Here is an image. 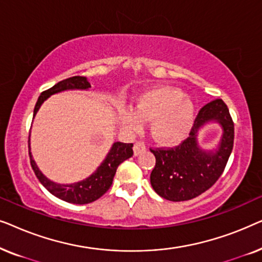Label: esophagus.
<instances>
[{
    "label": "esophagus",
    "mask_w": 262,
    "mask_h": 262,
    "mask_svg": "<svg viewBox=\"0 0 262 262\" xmlns=\"http://www.w3.org/2000/svg\"><path fill=\"white\" fill-rule=\"evenodd\" d=\"M145 150H146V146H145L144 143H142V142H137L134 145V154H135V156H138L139 154H142L143 151H145Z\"/></svg>",
    "instance_id": "obj_1"
}]
</instances>
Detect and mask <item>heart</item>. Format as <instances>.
Returning <instances> with one entry per match:
<instances>
[{"label":"heart","instance_id":"1","mask_svg":"<svg viewBox=\"0 0 262 262\" xmlns=\"http://www.w3.org/2000/svg\"><path fill=\"white\" fill-rule=\"evenodd\" d=\"M195 118L191 98L180 89L161 85L142 93L136 100L134 112L124 116L130 130H138L142 120L150 121V134L162 145H177L188 137Z\"/></svg>","mask_w":262,"mask_h":262}]
</instances>
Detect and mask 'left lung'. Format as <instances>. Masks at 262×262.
Returning a JSON list of instances; mask_svg holds the SVG:
<instances>
[{
    "label": "left lung",
    "mask_w": 262,
    "mask_h": 262,
    "mask_svg": "<svg viewBox=\"0 0 262 262\" xmlns=\"http://www.w3.org/2000/svg\"><path fill=\"white\" fill-rule=\"evenodd\" d=\"M209 122L221 125L224 134L213 150L198 144V134ZM234 145V123L222 99L206 103L196 116L189 137L171 149H150L156 164L150 182L157 194L170 202L195 198L214 185L223 173Z\"/></svg>",
    "instance_id": "obj_1"
}]
</instances>
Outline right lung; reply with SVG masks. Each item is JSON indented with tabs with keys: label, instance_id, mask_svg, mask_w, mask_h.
Masks as SVG:
<instances>
[{
	"label": "right lung",
	"instance_id": "add662e5",
	"mask_svg": "<svg viewBox=\"0 0 262 262\" xmlns=\"http://www.w3.org/2000/svg\"><path fill=\"white\" fill-rule=\"evenodd\" d=\"M91 88V83L87 80V77L83 76H74L69 77L67 80H63L58 82V83L53 85L52 88L48 89V91L42 92L40 96H39L37 103H35L33 118L35 114L40 108L42 102L46 99L57 93L64 92V91H87ZM134 144L132 143H121L116 142L113 143L112 148L107 154L105 160L102 161L101 164L98 167L94 173L85 178L84 180H81L78 182H74V184H57L53 182L45 177L39 169L37 163L33 160L31 154V144L30 139H28V149H30V160L31 166L33 168L35 177L39 179L41 185L48 189V191L53 194L57 198L64 200L67 203L71 204H89L95 202L100 196H102L105 193L108 191V188L112 185L113 178L116 175L117 168L120 163H123L125 160L130 159L134 155V150H132Z\"/></svg>",
	"mask_w": 262,
	"mask_h": 262
}]
</instances>
